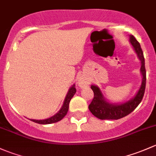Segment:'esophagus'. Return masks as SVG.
I'll return each mask as SVG.
<instances>
[{
	"instance_id": "1",
	"label": "esophagus",
	"mask_w": 156,
	"mask_h": 156,
	"mask_svg": "<svg viewBox=\"0 0 156 156\" xmlns=\"http://www.w3.org/2000/svg\"><path fill=\"white\" fill-rule=\"evenodd\" d=\"M88 85V82L85 80H82V79H80L79 80V82H78V86L81 87H85Z\"/></svg>"
}]
</instances>
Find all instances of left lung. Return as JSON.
Segmentation results:
<instances>
[{"instance_id":"left-lung-1","label":"left lung","mask_w":156,"mask_h":156,"mask_svg":"<svg viewBox=\"0 0 156 156\" xmlns=\"http://www.w3.org/2000/svg\"><path fill=\"white\" fill-rule=\"evenodd\" d=\"M129 41L141 62L140 73L143 76L141 86L133 99L122 104L116 105L108 102L105 99L99 88L95 85H92L91 89L93 90V93H94V97L90 104L89 110L95 117L100 119H119L126 117L132 113L143 99L146 88V81H147L143 51L140 48V43L137 42L134 36L130 35Z\"/></svg>"}]
</instances>
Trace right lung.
<instances>
[{
	"label": "right lung",
	"mask_w": 156,
	"mask_h": 156,
	"mask_svg": "<svg viewBox=\"0 0 156 156\" xmlns=\"http://www.w3.org/2000/svg\"><path fill=\"white\" fill-rule=\"evenodd\" d=\"M76 93V89L75 87V84L73 85L71 87L69 90L68 93H67L64 102H63V106H62L61 109L55 115L52 116L51 117L48 118V119H42V120H37V119H30L31 121L34 122H37L39 124H51V123H55V122H58V121L61 120L63 117L66 115L67 112L69 110V105L70 100L73 97L75 93Z\"/></svg>",
	"instance_id": "right-lung-1"
}]
</instances>
